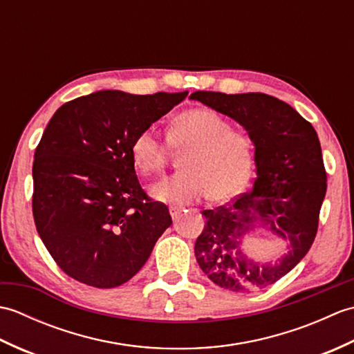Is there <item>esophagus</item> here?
Instances as JSON below:
<instances>
[{"mask_svg": "<svg viewBox=\"0 0 354 354\" xmlns=\"http://www.w3.org/2000/svg\"><path fill=\"white\" fill-rule=\"evenodd\" d=\"M169 212H170L171 219L175 221V219H178L179 216H181V213L184 212V209H183V208H179V207H170V208H169Z\"/></svg>", "mask_w": 354, "mask_h": 354, "instance_id": "obj_1", "label": "esophagus"}]
</instances>
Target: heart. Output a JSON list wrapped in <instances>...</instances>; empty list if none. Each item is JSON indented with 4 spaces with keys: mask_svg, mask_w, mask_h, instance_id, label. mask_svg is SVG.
Listing matches in <instances>:
<instances>
[{
    "mask_svg": "<svg viewBox=\"0 0 354 354\" xmlns=\"http://www.w3.org/2000/svg\"><path fill=\"white\" fill-rule=\"evenodd\" d=\"M167 141L147 127L135 135L131 145L133 165L145 175L165 167L170 147L187 149L181 160L184 171L164 178L152 187L158 201L187 205L209 196L214 202H222L234 198L250 181L255 162L252 135L231 127L228 120L213 109L196 108L176 117Z\"/></svg>",
    "mask_w": 354,
    "mask_h": 354,
    "instance_id": "obj_1",
    "label": "heart"
}]
</instances>
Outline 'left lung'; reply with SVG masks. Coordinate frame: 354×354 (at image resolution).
<instances>
[{"mask_svg":"<svg viewBox=\"0 0 354 354\" xmlns=\"http://www.w3.org/2000/svg\"><path fill=\"white\" fill-rule=\"evenodd\" d=\"M190 99L242 124L255 141L257 165L251 190L231 204L202 212L207 222L194 255L204 274L222 289H265L290 272L317 237L327 190L317 131L290 104L268 94L196 91ZM259 226L290 242V252L275 263L251 261L243 251L245 237Z\"/></svg>","mask_w":354,"mask_h":354,"instance_id":"left-lung-1","label":"left lung"}]
</instances>
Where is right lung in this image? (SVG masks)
Returning a JSON list of instances; mask_svg holds the SVG:
<instances>
[{
	"instance_id": "add662e5",
	"label": "right lung",
	"mask_w": 354,
	"mask_h": 354,
	"mask_svg": "<svg viewBox=\"0 0 354 354\" xmlns=\"http://www.w3.org/2000/svg\"><path fill=\"white\" fill-rule=\"evenodd\" d=\"M187 94L99 91L51 117L35 152L32 208L45 248L68 277L122 286L171 225L167 205L141 189L131 145Z\"/></svg>"
}]
</instances>
